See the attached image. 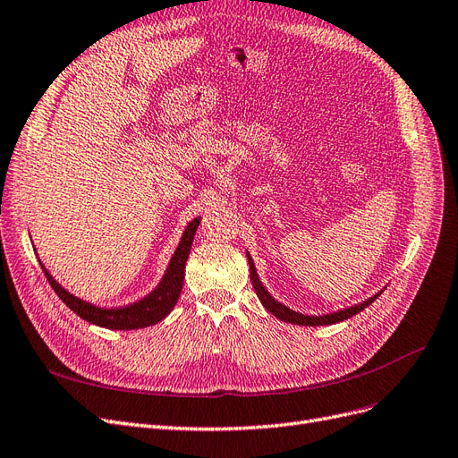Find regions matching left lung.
Here are the masks:
<instances>
[{
  "label": "left lung",
  "mask_w": 458,
  "mask_h": 458,
  "mask_svg": "<svg viewBox=\"0 0 458 458\" xmlns=\"http://www.w3.org/2000/svg\"><path fill=\"white\" fill-rule=\"evenodd\" d=\"M247 260H249V267H250V281H252V286H255L257 291V296L259 300L262 301V306L276 315L277 318L284 320V323H291V325H298V327H325V325H335V323H342V320L352 317L360 313L362 310H366L371 301H374L379 294L368 298L366 301L359 303V306H352V308H347V310H342V311H335V313H328V315H320V317H315V315H301V313H296L294 310L283 306L281 301H277L272 294H269L266 289L262 281L259 279V274H257V267H255V262H252L250 255L247 252Z\"/></svg>",
  "instance_id": "obj_1"
}]
</instances>
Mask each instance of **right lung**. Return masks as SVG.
Returning a JSON list of instances; mask_svg holds the SVG:
<instances>
[{"instance_id":"1","label":"right lung","mask_w":458,"mask_h":458,"mask_svg":"<svg viewBox=\"0 0 458 458\" xmlns=\"http://www.w3.org/2000/svg\"><path fill=\"white\" fill-rule=\"evenodd\" d=\"M199 225V216L191 220L186 225L182 238L179 242V247L175 249L172 260H169V266L165 269V274L158 286L150 294L145 298L128 303L124 308H98L94 303H89L87 300H81L73 296L70 291H65L64 286L47 272V267L41 264L43 272L47 276V281L53 286L55 293L60 296V300L70 308L73 313H77L81 318L87 320V323H92L96 327H104L111 330H135V328H145L160 323V320L169 315L175 308V303L181 296L182 291V281H184V264L186 259H189V252L194 242V233Z\"/></svg>"}]
</instances>
